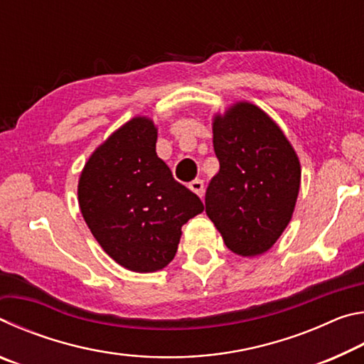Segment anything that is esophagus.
<instances>
[{"mask_svg":"<svg viewBox=\"0 0 364 364\" xmlns=\"http://www.w3.org/2000/svg\"><path fill=\"white\" fill-rule=\"evenodd\" d=\"M189 189L193 191V193H196L199 197H202V196H204V191H205V189H204V181H202V180L191 181V183H189Z\"/></svg>","mask_w":364,"mask_h":364,"instance_id":"1","label":"esophagus"}]
</instances>
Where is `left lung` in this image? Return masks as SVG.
<instances>
[{"label":"left lung","instance_id":"8db88e82","mask_svg":"<svg viewBox=\"0 0 364 364\" xmlns=\"http://www.w3.org/2000/svg\"><path fill=\"white\" fill-rule=\"evenodd\" d=\"M220 170L208 183L205 212L226 247L262 255L292 218L300 189V162L281 128L250 102L213 119Z\"/></svg>","mask_w":364,"mask_h":364}]
</instances>
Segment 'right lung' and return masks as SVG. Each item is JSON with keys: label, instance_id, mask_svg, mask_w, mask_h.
<instances>
[{"label": "right lung", "instance_id": "right-lung-1", "mask_svg": "<svg viewBox=\"0 0 364 364\" xmlns=\"http://www.w3.org/2000/svg\"><path fill=\"white\" fill-rule=\"evenodd\" d=\"M157 128L134 117L91 154L78 204L104 252L123 268L152 273L173 260L181 226L204 210L157 157Z\"/></svg>", "mask_w": 364, "mask_h": 364}]
</instances>
